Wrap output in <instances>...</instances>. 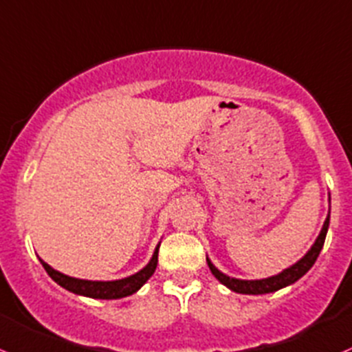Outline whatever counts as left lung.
I'll list each match as a JSON object with an SVG mask.
<instances>
[{
    "instance_id": "obj_1",
    "label": "left lung",
    "mask_w": 352,
    "mask_h": 352,
    "mask_svg": "<svg viewBox=\"0 0 352 352\" xmlns=\"http://www.w3.org/2000/svg\"><path fill=\"white\" fill-rule=\"evenodd\" d=\"M329 221H330V212H329V215H327L325 222H323L322 232L318 234V238H316L315 245L311 246V250H309V252L306 253V255L302 256L298 263H294L293 267H289V269H286L284 272H280L279 276H274V277H269V279H262V280L232 279V277H228V276H224L222 272H219V270L212 265L210 260L207 258L208 269H210V272L214 274L215 279L221 280L224 286H228L229 289L234 291V293L265 294V293H274V291H279V289H283V287L296 283L298 279H301V277L305 276L309 269H311L313 263H315L316 258H318L320 252H322L323 243H325L327 229H329Z\"/></svg>"
}]
</instances>
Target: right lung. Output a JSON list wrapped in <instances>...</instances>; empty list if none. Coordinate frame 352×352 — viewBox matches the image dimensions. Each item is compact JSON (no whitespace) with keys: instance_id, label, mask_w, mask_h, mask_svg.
<instances>
[{"instance_id":"obj_1","label":"right lung","mask_w":352,"mask_h":352,"mask_svg":"<svg viewBox=\"0 0 352 352\" xmlns=\"http://www.w3.org/2000/svg\"><path fill=\"white\" fill-rule=\"evenodd\" d=\"M157 255H159V246L155 248L154 256L148 262V265L145 269H142L140 272H137L135 276L126 277V279L121 280H109V283H99V280H82V279H73V277L65 276V274L58 272V270L51 269L46 262L41 260L43 267L46 269V272L50 274L51 279L54 283H58L59 286L65 287V289L72 291L75 294L89 296V298L96 299H118L124 298V296H130L137 293L148 279H151L152 274L155 272V267H157Z\"/></svg>"}]
</instances>
